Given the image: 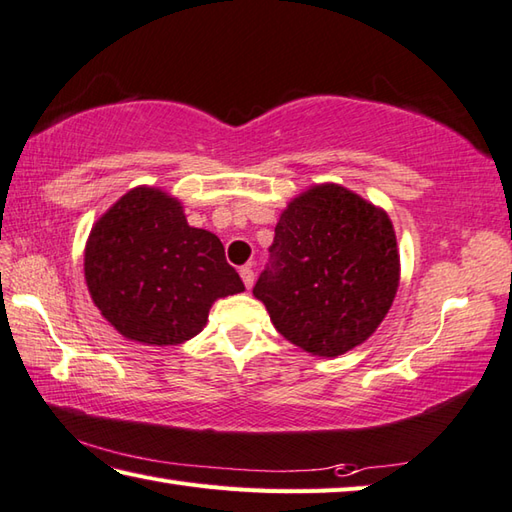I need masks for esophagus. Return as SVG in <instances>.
<instances>
[{
  "label": "esophagus",
  "instance_id": "1",
  "mask_svg": "<svg viewBox=\"0 0 512 512\" xmlns=\"http://www.w3.org/2000/svg\"><path fill=\"white\" fill-rule=\"evenodd\" d=\"M239 275H241V280H244L246 288L253 286V282H255V271H253V266H244V268H239Z\"/></svg>",
  "mask_w": 512,
  "mask_h": 512
}]
</instances>
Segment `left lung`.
I'll use <instances>...</instances> for the list:
<instances>
[{
	"label": "left lung",
	"instance_id": "obj_1",
	"mask_svg": "<svg viewBox=\"0 0 512 512\" xmlns=\"http://www.w3.org/2000/svg\"><path fill=\"white\" fill-rule=\"evenodd\" d=\"M268 253L253 295L275 329L313 356L358 347L394 302L401 264L392 221L340 185L288 203Z\"/></svg>",
	"mask_w": 512,
	"mask_h": 512
}]
</instances>
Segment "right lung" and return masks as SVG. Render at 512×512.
<instances>
[{"instance_id": "right-lung-1", "label": "right lung", "mask_w": 512, "mask_h": 512, "mask_svg": "<svg viewBox=\"0 0 512 512\" xmlns=\"http://www.w3.org/2000/svg\"><path fill=\"white\" fill-rule=\"evenodd\" d=\"M85 277L111 327L159 347L194 338L217 297L244 291L219 237L188 226L181 203L156 188L129 190L98 219Z\"/></svg>"}]
</instances>
